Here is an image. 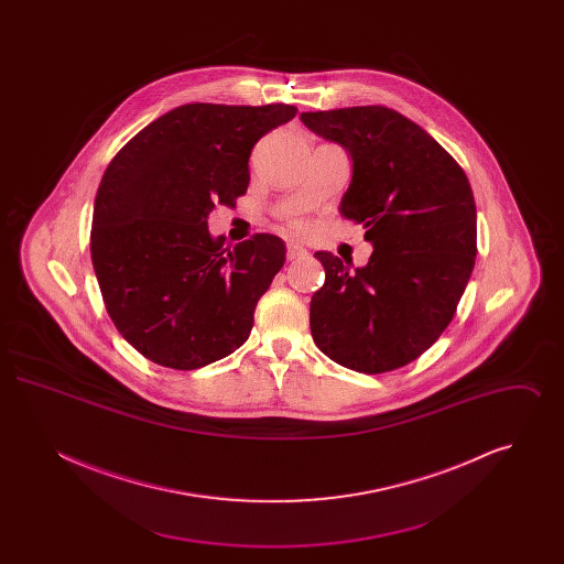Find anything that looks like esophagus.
<instances>
[{
    "label": "esophagus",
    "mask_w": 564,
    "mask_h": 564,
    "mask_svg": "<svg viewBox=\"0 0 564 564\" xmlns=\"http://www.w3.org/2000/svg\"><path fill=\"white\" fill-rule=\"evenodd\" d=\"M306 256V249L297 242H288V260H295V258H302Z\"/></svg>",
    "instance_id": "obj_1"
}]
</instances>
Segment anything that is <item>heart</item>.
I'll list each match as a JSON object with an SVG mask.
<instances>
[{"mask_svg":"<svg viewBox=\"0 0 564 564\" xmlns=\"http://www.w3.org/2000/svg\"><path fill=\"white\" fill-rule=\"evenodd\" d=\"M297 228H300V226H297Z\"/></svg>","mask_w":564,"mask_h":564,"instance_id":"1","label":"heart"}]
</instances>
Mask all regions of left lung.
I'll return each mask as SVG.
<instances>
[{"mask_svg":"<svg viewBox=\"0 0 564 564\" xmlns=\"http://www.w3.org/2000/svg\"><path fill=\"white\" fill-rule=\"evenodd\" d=\"M300 120L352 162L338 212L366 228L355 269L317 251L325 283L311 300L315 345L332 361L380 375L414 361L453 322L476 260L467 175L419 124L382 106L304 111Z\"/></svg>","mask_w":564,"mask_h":564,"instance_id":"1","label":"left lung"}]
</instances>
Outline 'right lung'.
I'll use <instances>...</instances> for the list:
<instances>
[{
	"label": "right lung",
	"instance_id": "add662e5",
	"mask_svg": "<svg viewBox=\"0 0 564 564\" xmlns=\"http://www.w3.org/2000/svg\"><path fill=\"white\" fill-rule=\"evenodd\" d=\"M295 113L285 104H188L109 162L93 212V267L111 322L150 361L196 370L249 338L285 242L256 235L232 247L209 235L207 217L247 192L253 145Z\"/></svg>",
	"mask_w": 564,
	"mask_h": 564
}]
</instances>
